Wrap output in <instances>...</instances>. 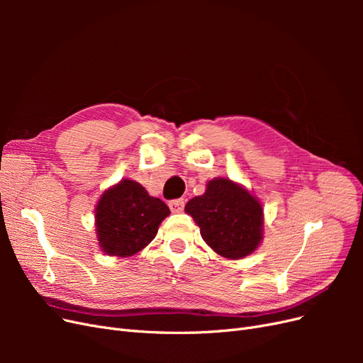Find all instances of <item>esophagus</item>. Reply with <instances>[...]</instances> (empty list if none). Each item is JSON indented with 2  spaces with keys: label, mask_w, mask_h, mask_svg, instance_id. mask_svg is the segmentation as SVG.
Returning a JSON list of instances; mask_svg holds the SVG:
<instances>
[{
  "label": "esophagus",
  "mask_w": 363,
  "mask_h": 363,
  "mask_svg": "<svg viewBox=\"0 0 363 363\" xmlns=\"http://www.w3.org/2000/svg\"><path fill=\"white\" fill-rule=\"evenodd\" d=\"M168 206H169L172 213H180V212H183V208H184V200L183 199L172 200V201H169Z\"/></svg>",
  "instance_id": "34e87169"
}]
</instances>
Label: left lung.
<instances>
[{"label":"left lung","mask_w":363,"mask_h":363,"mask_svg":"<svg viewBox=\"0 0 363 363\" xmlns=\"http://www.w3.org/2000/svg\"><path fill=\"white\" fill-rule=\"evenodd\" d=\"M184 211L200 227L204 242L216 255L238 260L255 252L263 240V207L245 186L225 177L207 182Z\"/></svg>","instance_id":"1"}]
</instances>
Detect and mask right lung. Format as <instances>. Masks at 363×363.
<instances>
[{
  "mask_svg": "<svg viewBox=\"0 0 363 363\" xmlns=\"http://www.w3.org/2000/svg\"><path fill=\"white\" fill-rule=\"evenodd\" d=\"M95 232L104 255L130 257L156 238L171 212L140 183L123 179L107 188L95 206Z\"/></svg>",
  "mask_w": 363,
  "mask_h": 363,
  "instance_id": "right-lung-1",
  "label": "right lung"
}]
</instances>
